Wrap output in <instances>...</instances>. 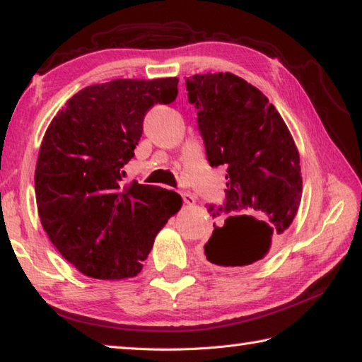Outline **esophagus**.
Here are the masks:
<instances>
[{"label":"esophagus","mask_w":362,"mask_h":362,"mask_svg":"<svg viewBox=\"0 0 362 362\" xmlns=\"http://www.w3.org/2000/svg\"><path fill=\"white\" fill-rule=\"evenodd\" d=\"M182 197H183V202H185L187 205H194L196 204V197L191 194V193H182Z\"/></svg>","instance_id":"34e87169"}]
</instances>
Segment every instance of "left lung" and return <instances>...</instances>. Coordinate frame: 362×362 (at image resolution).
<instances>
[{"label":"left lung","mask_w":362,"mask_h":362,"mask_svg":"<svg viewBox=\"0 0 362 362\" xmlns=\"http://www.w3.org/2000/svg\"><path fill=\"white\" fill-rule=\"evenodd\" d=\"M188 101L210 166L227 169L226 202L210 205L214 226L204 255L224 267L263 259L294 221L302 199L300 157L288 126L269 99L232 73L187 79Z\"/></svg>","instance_id":"8db88e82"}]
</instances>
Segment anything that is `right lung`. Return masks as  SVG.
<instances>
[{
  "label": "right lung",
  "mask_w": 362,
  "mask_h": 362,
  "mask_svg": "<svg viewBox=\"0 0 362 362\" xmlns=\"http://www.w3.org/2000/svg\"><path fill=\"white\" fill-rule=\"evenodd\" d=\"M177 78L115 79L68 99L46 129L35 166L37 210L66 261L98 280L135 276L157 233L180 210L171 189L134 180L124 166L153 104H171Z\"/></svg>",
  "instance_id": "right-lung-1"
}]
</instances>
